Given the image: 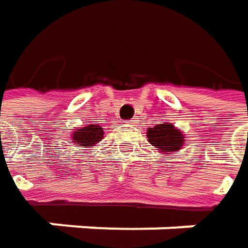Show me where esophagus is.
<instances>
[{
  "instance_id": "1",
  "label": "esophagus",
  "mask_w": 248,
  "mask_h": 248,
  "mask_svg": "<svg viewBox=\"0 0 248 248\" xmlns=\"http://www.w3.org/2000/svg\"><path fill=\"white\" fill-rule=\"evenodd\" d=\"M127 124H135V121H127Z\"/></svg>"
}]
</instances>
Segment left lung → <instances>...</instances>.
<instances>
[{
	"label": "left lung",
	"mask_w": 248,
	"mask_h": 248,
	"mask_svg": "<svg viewBox=\"0 0 248 248\" xmlns=\"http://www.w3.org/2000/svg\"><path fill=\"white\" fill-rule=\"evenodd\" d=\"M146 136L151 145L156 146L162 155L178 152L185 142L184 133L171 124H159L154 127H148Z\"/></svg>",
	"instance_id": "1"
}]
</instances>
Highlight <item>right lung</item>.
<instances>
[{
	"mask_svg": "<svg viewBox=\"0 0 248 248\" xmlns=\"http://www.w3.org/2000/svg\"><path fill=\"white\" fill-rule=\"evenodd\" d=\"M103 127L100 124H87L80 129H76L72 133L73 142L80 146H94L103 139Z\"/></svg>",
	"mask_w": 248,
	"mask_h": 248,
	"instance_id": "add662e5",
	"label": "right lung"
}]
</instances>
